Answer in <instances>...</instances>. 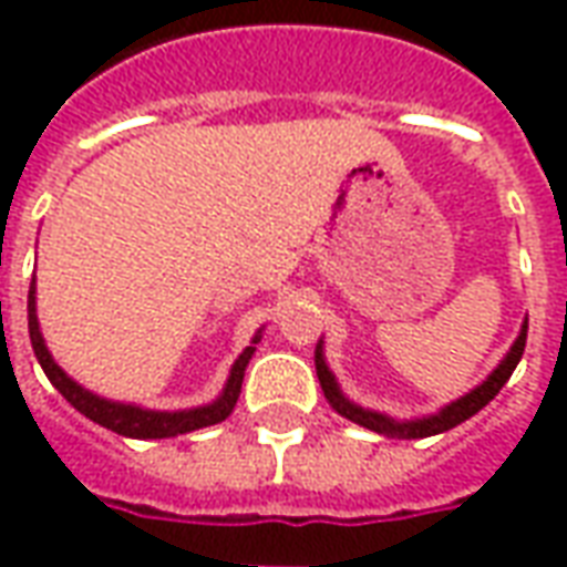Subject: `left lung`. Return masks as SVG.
Masks as SVG:
<instances>
[{
    "mask_svg": "<svg viewBox=\"0 0 567 567\" xmlns=\"http://www.w3.org/2000/svg\"><path fill=\"white\" fill-rule=\"evenodd\" d=\"M525 337H528V319L523 321V331L516 337V343L511 346V352L504 355L498 368L488 373L486 382H480L474 392H467L464 398L458 401H452L446 404L440 413L434 416H425V419H413V422H394L389 419L385 413H373V410H364V406L352 404L343 392H340V385L333 380V373L328 370L324 364V355H321V343L316 349V373H319V382H321V392L324 398L331 401V406L346 416L349 422H355L361 427H370V431H377V434H385V437H398V440H419V437H434V434H443V431H450V427L462 425L464 419H471L474 413H480L483 406L495 398V394L504 389V382L511 380V373L516 370L519 364V358L525 352Z\"/></svg>",
    "mask_w": 567,
    "mask_h": 567,
    "instance_id": "8db88e82",
    "label": "left lung"
}]
</instances>
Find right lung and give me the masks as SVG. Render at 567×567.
Masks as SVG:
<instances>
[{"instance_id":"add662e5","label":"right lung","mask_w":567,"mask_h":567,"mask_svg":"<svg viewBox=\"0 0 567 567\" xmlns=\"http://www.w3.org/2000/svg\"><path fill=\"white\" fill-rule=\"evenodd\" d=\"M27 312H30V340L32 352L42 364L44 377L54 382V389L69 404L75 406L79 413L96 422V425L109 427L115 434H124V437L136 440H163V437H178V434H187V431H197V427L218 425L224 419L234 413L236 398H239V389H243V377H246V368L251 355H255V343L260 340V331L255 333L251 346H246V352L236 358L234 368H230V377H227V385L224 392L206 406H194V410H175V413H161V410H142V406L133 404H117V401H105L100 394L81 389L79 382L69 380L66 373L60 370L48 346H44V337L39 331V316H35V279L30 285V300H27Z\"/></svg>"}]
</instances>
